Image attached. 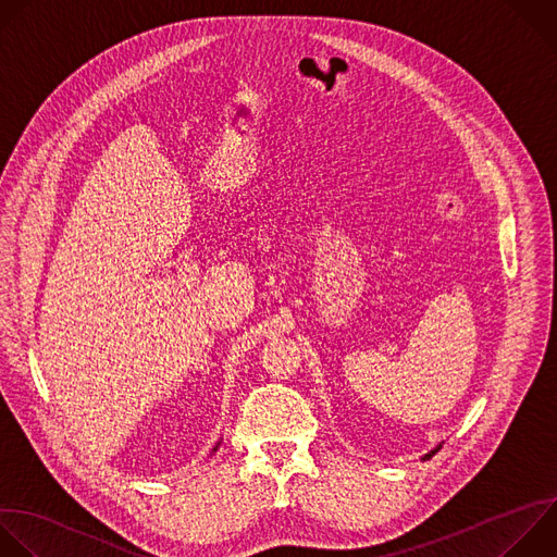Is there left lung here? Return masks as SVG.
Returning <instances> with one entry per match:
<instances>
[{"mask_svg": "<svg viewBox=\"0 0 557 557\" xmlns=\"http://www.w3.org/2000/svg\"><path fill=\"white\" fill-rule=\"evenodd\" d=\"M440 448H442V444H440V446H435L431 453H426V455H424V459H431V457H433V455H435Z\"/></svg>", "mask_w": 557, "mask_h": 557, "instance_id": "8db88e82", "label": "left lung"}]
</instances>
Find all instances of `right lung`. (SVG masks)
<instances>
[{
	"instance_id": "right-lung-1",
	"label": "right lung",
	"mask_w": 557,
	"mask_h": 557,
	"mask_svg": "<svg viewBox=\"0 0 557 557\" xmlns=\"http://www.w3.org/2000/svg\"><path fill=\"white\" fill-rule=\"evenodd\" d=\"M219 446H221V442H219V444H216V446H214V450H212V453H216V450H219Z\"/></svg>"
}]
</instances>
